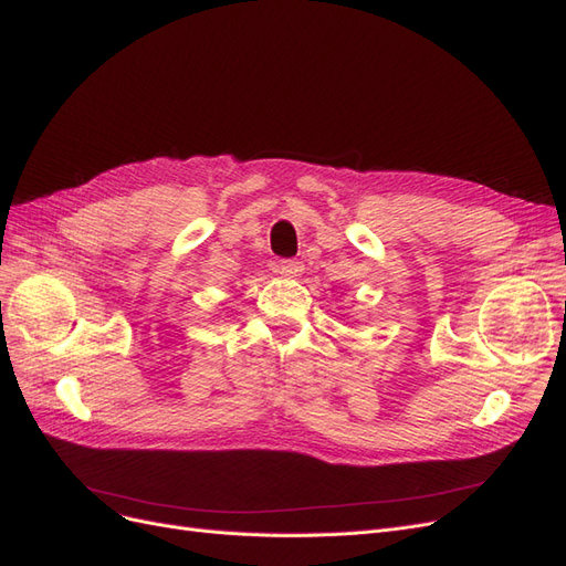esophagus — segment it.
Instances as JSON below:
<instances>
[{"label":"esophagus","mask_w":566,"mask_h":566,"mask_svg":"<svg viewBox=\"0 0 566 566\" xmlns=\"http://www.w3.org/2000/svg\"><path fill=\"white\" fill-rule=\"evenodd\" d=\"M302 271H304L302 262H295V260H281L276 264V273H281V276H285V279H297V276H302Z\"/></svg>","instance_id":"obj_1"}]
</instances>
